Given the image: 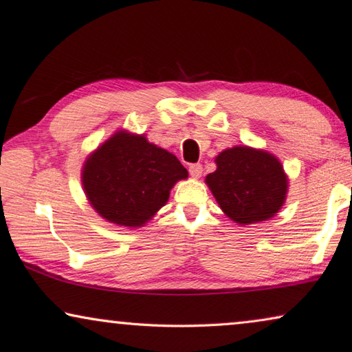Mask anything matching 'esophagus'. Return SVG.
<instances>
[{
    "instance_id": "1",
    "label": "esophagus",
    "mask_w": 352,
    "mask_h": 352,
    "mask_svg": "<svg viewBox=\"0 0 352 352\" xmlns=\"http://www.w3.org/2000/svg\"><path fill=\"white\" fill-rule=\"evenodd\" d=\"M189 172H190V175H192V177L199 178V177H201V174H203V164H199V163H193V164H190V166H189Z\"/></svg>"
}]
</instances>
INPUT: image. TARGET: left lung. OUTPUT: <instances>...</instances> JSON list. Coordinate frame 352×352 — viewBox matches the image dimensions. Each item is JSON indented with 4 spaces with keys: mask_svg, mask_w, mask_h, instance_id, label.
<instances>
[{
    "mask_svg": "<svg viewBox=\"0 0 352 352\" xmlns=\"http://www.w3.org/2000/svg\"><path fill=\"white\" fill-rule=\"evenodd\" d=\"M216 170L206 183L230 219L248 226L266 221L280 210L287 193L281 163L269 153L234 146L216 157Z\"/></svg>",
    "mask_w": 352,
    "mask_h": 352,
    "instance_id": "left-lung-1",
    "label": "left lung"
}]
</instances>
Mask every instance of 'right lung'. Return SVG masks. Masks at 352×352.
<instances>
[{"instance_id":"1","label":"right lung","mask_w":352,"mask_h":352,"mask_svg":"<svg viewBox=\"0 0 352 352\" xmlns=\"http://www.w3.org/2000/svg\"><path fill=\"white\" fill-rule=\"evenodd\" d=\"M183 178L188 169L174 154L125 131L102 144L83 168L89 203L104 219L122 227L144 226Z\"/></svg>"}]
</instances>
